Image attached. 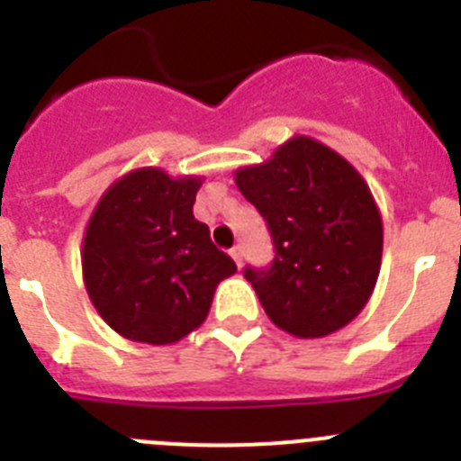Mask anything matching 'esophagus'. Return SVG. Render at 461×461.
<instances>
[{
    "instance_id": "1",
    "label": "esophagus",
    "mask_w": 461,
    "mask_h": 461,
    "mask_svg": "<svg viewBox=\"0 0 461 461\" xmlns=\"http://www.w3.org/2000/svg\"><path fill=\"white\" fill-rule=\"evenodd\" d=\"M230 258L235 260V266L242 267V249H240V247H233V249H230Z\"/></svg>"
}]
</instances>
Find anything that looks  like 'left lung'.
Wrapping results in <instances>:
<instances>
[{
    "mask_svg": "<svg viewBox=\"0 0 461 461\" xmlns=\"http://www.w3.org/2000/svg\"><path fill=\"white\" fill-rule=\"evenodd\" d=\"M235 185L275 242L270 270H244L272 323L300 339L351 323L383 256L381 212L356 166L316 138L293 136L263 164L235 170Z\"/></svg>",
    "mask_w": 461,
    "mask_h": 461,
    "instance_id": "left-lung-1",
    "label": "left lung"
}]
</instances>
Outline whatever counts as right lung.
<instances>
[{
    "label": "right lung",
    "instance_id": "right-lung-1",
    "mask_svg": "<svg viewBox=\"0 0 461 461\" xmlns=\"http://www.w3.org/2000/svg\"><path fill=\"white\" fill-rule=\"evenodd\" d=\"M201 185V175L173 177L145 166L117 177L89 214L80 249L85 288L124 339L180 341L201 328L217 286L238 270L194 219Z\"/></svg>",
    "mask_w": 461,
    "mask_h": 461
}]
</instances>
